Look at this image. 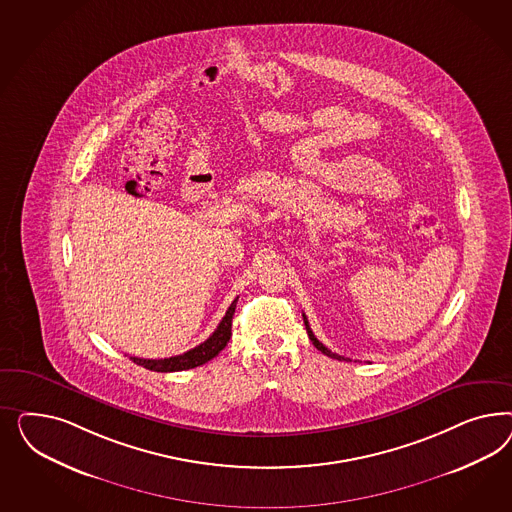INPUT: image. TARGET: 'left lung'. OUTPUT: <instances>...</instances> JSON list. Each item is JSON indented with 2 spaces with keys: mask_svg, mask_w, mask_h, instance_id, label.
I'll return each instance as SVG.
<instances>
[{
  "mask_svg": "<svg viewBox=\"0 0 512 512\" xmlns=\"http://www.w3.org/2000/svg\"><path fill=\"white\" fill-rule=\"evenodd\" d=\"M304 323H306V330H308V336H310V340L313 341V345L323 353V355H326V357L330 358H336V360H349V358L340 357V355H336V353H332L328 347H325L321 341L317 340L315 336H313V332H311L310 325H308V319H306V315H304Z\"/></svg>",
  "mask_w": 512,
  "mask_h": 512,
  "instance_id": "1",
  "label": "left lung"
}]
</instances>
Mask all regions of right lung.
Returning a JSON list of instances; mask_svg holds the SVG:
<instances>
[{
  "label": "right lung",
  "mask_w": 512,
  "mask_h": 512,
  "mask_svg": "<svg viewBox=\"0 0 512 512\" xmlns=\"http://www.w3.org/2000/svg\"><path fill=\"white\" fill-rule=\"evenodd\" d=\"M238 300V298H236ZM236 300L229 306V310L225 313V317L221 319V323L217 325L214 334L206 341H202L201 345L189 349L184 355H178V357L171 358H157V360H150V358H137L131 357L133 362H137L139 366H144L146 370H152V372H182V370H189V368H197L206 364L208 360L217 357L227 341L231 340V328H233V315L234 308H236Z\"/></svg>",
  "instance_id": "obj_1"
}]
</instances>
